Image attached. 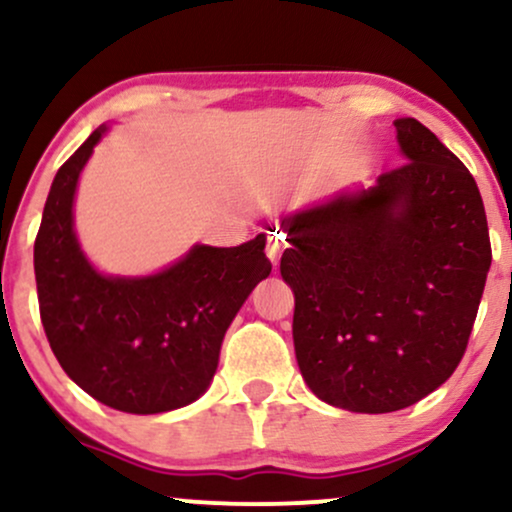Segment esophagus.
Here are the masks:
<instances>
[{
  "instance_id": "34e87169",
  "label": "esophagus",
  "mask_w": 512,
  "mask_h": 512,
  "mask_svg": "<svg viewBox=\"0 0 512 512\" xmlns=\"http://www.w3.org/2000/svg\"><path fill=\"white\" fill-rule=\"evenodd\" d=\"M284 248H286V243H284V236H281V233H272V236L267 238V257L274 264L281 260V252H284Z\"/></svg>"
}]
</instances>
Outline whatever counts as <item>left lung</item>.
<instances>
[{
	"label": "left lung",
	"instance_id": "left-lung-1",
	"mask_svg": "<svg viewBox=\"0 0 512 512\" xmlns=\"http://www.w3.org/2000/svg\"><path fill=\"white\" fill-rule=\"evenodd\" d=\"M395 129L404 166L281 221L298 368L358 414L411 407L455 373L491 267L472 173L414 117Z\"/></svg>",
	"mask_w": 512,
	"mask_h": 512
}]
</instances>
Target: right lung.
Wrapping results in <instances>:
<instances>
[{"instance_id":"add662e5","label":"right lung","mask_w":512,"mask_h":512,"mask_svg":"<svg viewBox=\"0 0 512 512\" xmlns=\"http://www.w3.org/2000/svg\"><path fill=\"white\" fill-rule=\"evenodd\" d=\"M105 132H91L52 180L33 248L40 320L81 390L127 414H161L207 392L226 330L272 262L260 233L238 248L197 243L149 276L98 272L76 238L74 197Z\"/></svg>"}]
</instances>
